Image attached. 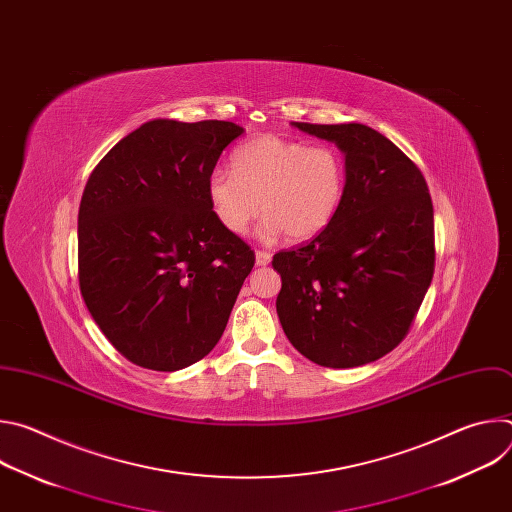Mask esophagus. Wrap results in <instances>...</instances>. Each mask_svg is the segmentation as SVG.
I'll return each instance as SVG.
<instances>
[{"label": "esophagus", "mask_w": 512, "mask_h": 512, "mask_svg": "<svg viewBox=\"0 0 512 512\" xmlns=\"http://www.w3.org/2000/svg\"><path fill=\"white\" fill-rule=\"evenodd\" d=\"M255 263L259 267H265V265L271 263V255L267 251H255Z\"/></svg>", "instance_id": "esophagus-1"}]
</instances>
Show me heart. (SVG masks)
Returning <instances> with one entry per match:
<instances>
[{
  "instance_id": "1",
  "label": "heart",
  "mask_w": 512,
  "mask_h": 512,
  "mask_svg": "<svg viewBox=\"0 0 512 512\" xmlns=\"http://www.w3.org/2000/svg\"><path fill=\"white\" fill-rule=\"evenodd\" d=\"M344 188L346 168L336 150L263 135L235 152L233 174L212 170L206 192L216 221L231 235H243L261 206V239L285 233L289 241H308L332 223Z\"/></svg>"
}]
</instances>
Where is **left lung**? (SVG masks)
I'll list each match as a JSON object with an SVG mask.
<instances>
[{"instance_id": "left-lung-1", "label": "left lung", "mask_w": 512, "mask_h": 512, "mask_svg": "<svg viewBox=\"0 0 512 512\" xmlns=\"http://www.w3.org/2000/svg\"><path fill=\"white\" fill-rule=\"evenodd\" d=\"M336 143L346 188L332 223L281 251L275 308L289 342L320 367L379 360L407 334L433 277V206L419 168L362 123H291Z\"/></svg>"}]
</instances>
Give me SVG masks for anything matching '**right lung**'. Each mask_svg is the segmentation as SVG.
<instances>
[{
	"instance_id": "obj_1",
	"label": "right lung",
	"mask_w": 512,
	"mask_h": 512,
	"mask_svg": "<svg viewBox=\"0 0 512 512\" xmlns=\"http://www.w3.org/2000/svg\"><path fill=\"white\" fill-rule=\"evenodd\" d=\"M231 121L152 119L93 170L79 208L83 300L133 364L180 371L221 340L255 253L216 221L208 176Z\"/></svg>"
}]
</instances>
